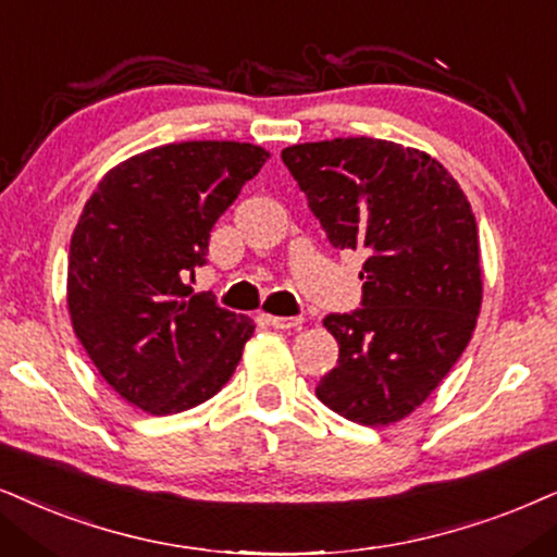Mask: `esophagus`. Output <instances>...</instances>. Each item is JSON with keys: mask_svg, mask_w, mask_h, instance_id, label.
<instances>
[{"mask_svg": "<svg viewBox=\"0 0 557 557\" xmlns=\"http://www.w3.org/2000/svg\"><path fill=\"white\" fill-rule=\"evenodd\" d=\"M264 321L274 329H298L302 323L300 315H264Z\"/></svg>", "mask_w": 557, "mask_h": 557, "instance_id": "obj_1", "label": "esophagus"}]
</instances>
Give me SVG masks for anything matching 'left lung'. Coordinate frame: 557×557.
I'll return each instance as SVG.
<instances>
[{
    "label": "left lung",
    "mask_w": 557,
    "mask_h": 557,
    "mask_svg": "<svg viewBox=\"0 0 557 557\" xmlns=\"http://www.w3.org/2000/svg\"><path fill=\"white\" fill-rule=\"evenodd\" d=\"M334 249L362 251V308L323 319L339 360L321 404L364 426L406 419L466 351L481 311L475 215L424 151L334 138L283 151Z\"/></svg>",
    "instance_id": "left-lung-1"
}]
</instances>
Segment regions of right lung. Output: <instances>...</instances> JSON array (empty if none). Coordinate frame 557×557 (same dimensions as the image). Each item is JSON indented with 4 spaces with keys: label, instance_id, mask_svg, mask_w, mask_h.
<instances>
[{
    "label": "right lung",
    "instance_id": "right-lung-1",
    "mask_svg": "<svg viewBox=\"0 0 557 557\" xmlns=\"http://www.w3.org/2000/svg\"><path fill=\"white\" fill-rule=\"evenodd\" d=\"M267 157L236 140L159 146L110 169L82 210L66 277L74 334L112 391L153 417L213 398L255 334L189 280Z\"/></svg>",
    "mask_w": 557,
    "mask_h": 557
}]
</instances>
